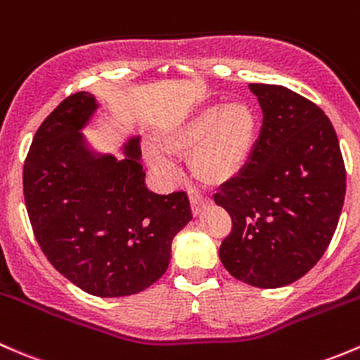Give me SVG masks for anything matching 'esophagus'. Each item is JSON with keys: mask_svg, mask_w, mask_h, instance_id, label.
<instances>
[{"mask_svg": "<svg viewBox=\"0 0 360 360\" xmlns=\"http://www.w3.org/2000/svg\"><path fill=\"white\" fill-rule=\"evenodd\" d=\"M188 199H191V207H192V213L194 214H199L201 213V210L205 207L206 205H210V199L205 198V195H201L199 192H194L192 191L191 194H188Z\"/></svg>", "mask_w": 360, "mask_h": 360, "instance_id": "1", "label": "esophagus"}]
</instances>
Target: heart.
<instances>
[{
  "label": "heart",
  "instance_id": "1",
  "mask_svg": "<svg viewBox=\"0 0 360 360\" xmlns=\"http://www.w3.org/2000/svg\"><path fill=\"white\" fill-rule=\"evenodd\" d=\"M257 139V116L250 103L232 100L211 105L162 131V149L188 158L192 175L206 185H220L244 168ZM166 152V153H167ZM159 147L146 150L149 168L165 184H173L179 169Z\"/></svg>",
  "mask_w": 360,
  "mask_h": 360
}]
</instances>
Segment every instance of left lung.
<instances>
[{"label": "left lung", "mask_w": 360, "mask_h": 360, "mask_svg": "<svg viewBox=\"0 0 360 360\" xmlns=\"http://www.w3.org/2000/svg\"><path fill=\"white\" fill-rule=\"evenodd\" d=\"M263 124L250 159L214 202L232 218L220 260L237 281L281 288L328 250L345 201L338 136L324 110L290 88L250 84Z\"/></svg>", "instance_id": "8db88e82"}]
</instances>
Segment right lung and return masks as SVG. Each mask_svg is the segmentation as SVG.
Masks as SVG:
<instances>
[{
	"label": "right lung",
	"mask_w": 360,
	"mask_h": 360,
	"mask_svg": "<svg viewBox=\"0 0 360 360\" xmlns=\"http://www.w3.org/2000/svg\"><path fill=\"white\" fill-rule=\"evenodd\" d=\"M97 107L94 95L77 91L43 121L24 162V199L48 262L83 291L114 298L166 272L173 237L192 213L184 191L146 187L140 136L124 143V159L86 146L81 129Z\"/></svg>",
	"instance_id": "add662e5"
}]
</instances>
